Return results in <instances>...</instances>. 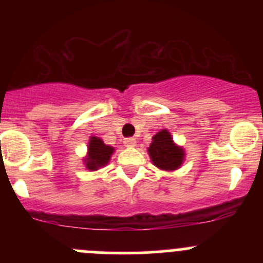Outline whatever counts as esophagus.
I'll return each mask as SVG.
<instances>
[{
    "instance_id": "1",
    "label": "esophagus",
    "mask_w": 263,
    "mask_h": 263,
    "mask_svg": "<svg viewBox=\"0 0 263 263\" xmlns=\"http://www.w3.org/2000/svg\"><path fill=\"white\" fill-rule=\"evenodd\" d=\"M124 145L128 147H134L136 146V140L134 139V137H127V139H124Z\"/></svg>"
}]
</instances>
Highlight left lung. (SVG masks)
<instances>
[{"label":"left lung","mask_w":263,"mask_h":263,"mask_svg":"<svg viewBox=\"0 0 263 263\" xmlns=\"http://www.w3.org/2000/svg\"><path fill=\"white\" fill-rule=\"evenodd\" d=\"M151 161L161 171H176L181 168L184 160V150L177 146L168 129H161L155 136L147 148Z\"/></svg>","instance_id":"8db88e82"}]
</instances>
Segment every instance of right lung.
Instances as JSON below:
<instances>
[{
	"instance_id": "right-lung-1",
	"label": "right lung",
	"mask_w": 263,
	"mask_h": 263,
	"mask_svg": "<svg viewBox=\"0 0 263 263\" xmlns=\"http://www.w3.org/2000/svg\"><path fill=\"white\" fill-rule=\"evenodd\" d=\"M113 153H115V147L105 145L99 137L91 136L87 144V156L84 159L85 166L89 171H98L109 163Z\"/></svg>"
}]
</instances>
